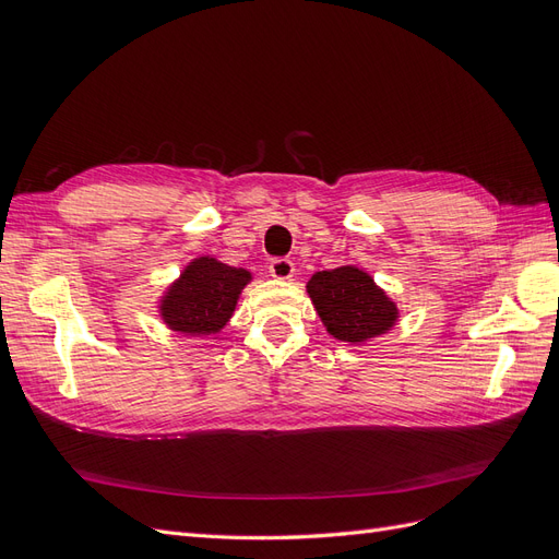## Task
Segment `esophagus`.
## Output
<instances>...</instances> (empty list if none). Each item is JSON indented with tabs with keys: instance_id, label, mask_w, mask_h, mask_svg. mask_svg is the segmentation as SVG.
Here are the masks:
<instances>
[{
	"instance_id": "obj_1",
	"label": "esophagus",
	"mask_w": 559,
	"mask_h": 559,
	"mask_svg": "<svg viewBox=\"0 0 559 559\" xmlns=\"http://www.w3.org/2000/svg\"><path fill=\"white\" fill-rule=\"evenodd\" d=\"M294 270H296L294 261L284 259V257L270 261V275H273L275 280H292L294 277Z\"/></svg>"
}]
</instances>
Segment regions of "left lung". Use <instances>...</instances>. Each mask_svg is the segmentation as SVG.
Masks as SVG:
<instances>
[{
    "label": "left lung",
    "instance_id": "1",
    "mask_svg": "<svg viewBox=\"0 0 559 559\" xmlns=\"http://www.w3.org/2000/svg\"><path fill=\"white\" fill-rule=\"evenodd\" d=\"M308 294L326 331L343 343H366L386 333L399 319L394 300L354 265L321 270L308 282Z\"/></svg>",
    "mask_w": 559,
    "mask_h": 559
}]
</instances>
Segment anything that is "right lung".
Wrapping results in <instances>:
<instances>
[{"instance_id":"right-lung-1","label":"right lung","mask_w":559,"mask_h":559,"mask_svg":"<svg viewBox=\"0 0 559 559\" xmlns=\"http://www.w3.org/2000/svg\"><path fill=\"white\" fill-rule=\"evenodd\" d=\"M251 273L210 257H200L183 267L181 277L165 292L160 317L177 333H218L233 317L235 306Z\"/></svg>"}]
</instances>
